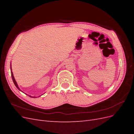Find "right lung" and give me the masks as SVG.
I'll use <instances>...</instances> for the list:
<instances>
[{"instance_id":"1","label":"right lung","mask_w":134,"mask_h":134,"mask_svg":"<svg viewBox=\"0 0 134 134\" xmlns=\"http://www.w3.org/2000/svg\"><path fill=\"white\" fill-rule=\"evenodd\" d=\"M11 68V67H10ZM11 75H12V80H13V83H14V85L15 86H16V87H17L19 90H20V89L19 88V87H18V85H17V82H16V81L15 80V79H14V76H13V72H12V68H11ZM21 91V90H20ZM30 97H31V96H30ZM35 97H34V98H35Z\"/></svg>"}]
</instances>
